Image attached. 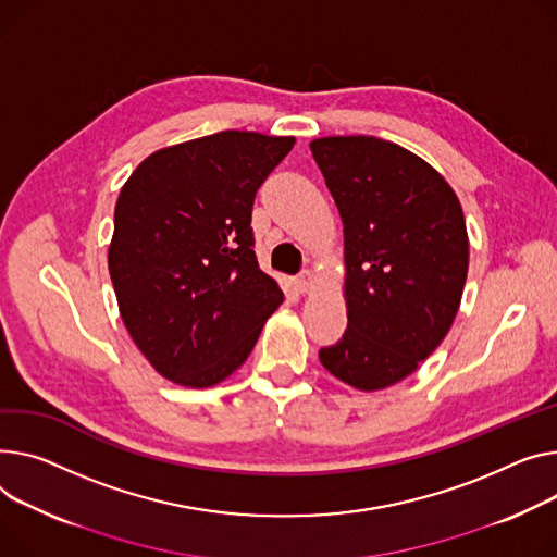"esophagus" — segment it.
Instances as JSON below:
<instances>
[{
	"label": "esophagus",
	"mask_w": 557,
	"mask_h": 557,
	"mask_svg": "<svg viewBox=\"0 0 557 557\" xmlns=\"http://www.w3.org/2000/svg\"><path fill=\"white\" fill-rule=\"evenodd\" d=\"M313 282H315V275H313V271H309V269H305L298 277L293 280L295 288H298L300 293H309V290L313 288Z\"/></svg>",
	"instance_id": "obj_1"
}]
</instances>
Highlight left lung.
<instances>
[{"label":"left lung","mask_w":557,"mask_h":557,"mask_svg":"<svg viewBox=\"0 0 557 557\" xmlns=\"http://www.w3.org/2000/svg\"><path fill=\"white\" fill-rule=\"evenodd\" d=\"M345 233L347 331L324 369L374 392L417 372L450 331L468 275L455 190L432 165L376 136L311 140Z\"/></svg>","instance_id":"8db88e82"}]
</instances>
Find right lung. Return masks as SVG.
Masks as SVG:
<instances>
[{
  "label": "right lung",
  "mask_w": 557,
  "mask_h": 557,
  "mask_svg": "<svg viewBox=\"0 0 557 557\" xmlns=\"http://www.w3.org/2000/svg\"><path fill=\"white\" fill-rule=\"evenodd\" d=\"M293 136L219 132L147 157L114 210L109 275L132 341L168 381L210 387L284 302L257 264L250 214Z\"/></svg>",
  "instance_id": "right-lung-1"
}]
</instances>
